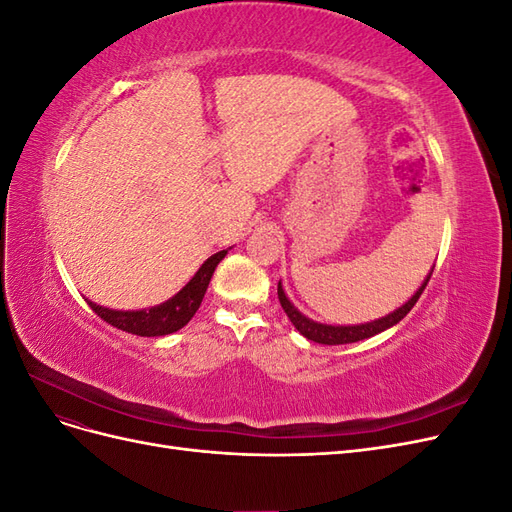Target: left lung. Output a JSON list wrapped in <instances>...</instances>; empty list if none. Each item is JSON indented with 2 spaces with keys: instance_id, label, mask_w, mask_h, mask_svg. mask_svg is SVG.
I'll use <instances>...</instances> for the list:
<instances>
[{
  "instance_id": "1",
  "label": "left lung",
  "mask_w": 512,
  "mask_h": 512,
  "mask_svg": "<svg viewBox=\"0 0 512 512\" xmlns=\"http://www.w3.org/2000/svg\"><path fill=\"white\" fill-rule=\"evenodd\" d=\"M433 273V269H431ZM431 273L425 277V282L421 284V288H418L412 297L401 305L399 309H395L393 314L384 316V318H378V320H371V322H365V324H348V327H333V324H322V322H316V320H309L307 316H303L297 307H294L290 303V299L286 297V292L282 288V282L277 284V297H280V303L284 307L286 316L290 318V322L294 324V329H297L303 337L312 339V342L316 344H324V346H339V344H352V342H361V339H367V337H374L386 329H391L393 324H397L399 320H404L408 316L410 309L416 305L418 297H421L427 282L431 280Z\"/></svg>"
}]
</instances>
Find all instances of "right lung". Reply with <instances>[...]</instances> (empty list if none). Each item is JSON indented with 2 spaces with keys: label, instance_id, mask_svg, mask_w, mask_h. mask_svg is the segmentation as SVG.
<instances>
[{
  "label": "right lung",
  "instance_id": "right-lung-1",
  "mask_svg": "<svg viewBox=\"0 0 512 512\" xmlns=\"http://www.w3.org/2000/svg\"><path fill=\"white\" fill-rule=\"evenodd\" d=\"M228 254V250H222L213 254L203 262V267L196 271L192 280L185 284L173 299H168L156 307L138 309V312H119V309H108L96 303H89V307L108 324H113L115 329H121L132 335L141 337H160L170 335L192 320L196 309L203 303V297L207 292V286L211 282V275L215 267L220 265V260Z\"/></svg>",
  "mask_w": 512,
  "mask_h": 512
}]
</instances>
